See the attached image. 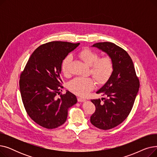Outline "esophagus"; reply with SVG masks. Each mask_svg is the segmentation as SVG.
I'll return each mask as SVG.
<instances>
[{
    "instance_id": "34e87169",
    "label": "esophagus",
    "mask_w": 157,
    "mask_h": 157,
    "mask_svg": "<svg viewBox=\"0 0 157 157\" xmlns=\"http://www.w3.org/2000/svg\"><path fill=\"white\" fill-rule=\"evenodd\" d=\"M86 99L84 98H82V97H78V102H84L85 101Z\"/></svg>"
}]
</instances>
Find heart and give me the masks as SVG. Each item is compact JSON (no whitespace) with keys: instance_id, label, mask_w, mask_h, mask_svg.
Returning <instances> with one entry per match:
<instances>
[{"instance_id":"heart-1","label":"heart","mask_w":157,"mask_h":157,"mask_svg":"<svg viewBox=\"0 0 157 157\" xmlns=\"http://www.w3.org/2000/svg\"><path fill=\"white\" fill-rule=\"evenodd\" d=\"M78 56L79 59L90 66V74L98 84H104L111 76L114 64L110 56H105L99 58V55L89 48H85L80 51ZM71 62L72 56L71 55L66 56L62 62L61 69L65 76H68L70 74L69 68ZM94 81L90 78H76L71 80L68 85L69 89L72 92L80 96L86 95L94 89Z\"/></svg>"}]
</instances>
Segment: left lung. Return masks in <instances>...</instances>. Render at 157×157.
<instances>
[{"instance_id":"left-lung-1","label":"left lung","mask_w":157,"mask_h":157,"mask_svg":"<svg viewBox=\"0 0 157 157\" xmlns=\"http://www.w3.org/2000/svg\"><path fill=\"white\" fill-rule=\"evenodd\" d=\"M95 47L111 58L114 69L108 81L96 92L105 97L91 100L95 111L90 117L98 128L109 130L118 126L128 116L139 88L134 63L127 52L109 42L97 43Z\"/></svg>"}]
</instances>
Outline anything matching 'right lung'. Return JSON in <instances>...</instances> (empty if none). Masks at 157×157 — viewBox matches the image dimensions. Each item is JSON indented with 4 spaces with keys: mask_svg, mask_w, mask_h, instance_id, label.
<instances>
[{
    "mask_svg": "<svg viewBox=\"0 0 157 157\" xmlns=\"http://www.w3.org/2000/svg\"><path fill=\"white\" fill-rule=\"evenodd\" d=\"M79 45L53 41L39 46L30 56L21 72L20 90L29 116L40 126L48 129L60 127L67 118L68 109L77 103L69 91L56 98L62 83V61Z\"/></svg>",
    "mask_w": 157,
    "mask_h": 157,
    "instance_id": "add662e5",
    "label": "right lung"
}]
</instances>
